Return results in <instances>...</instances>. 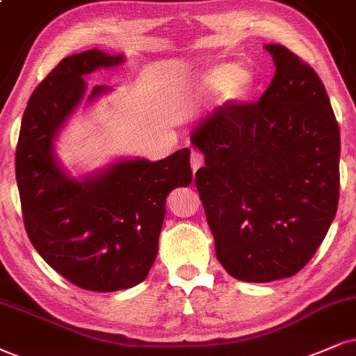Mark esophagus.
Here are the masks:
<instances>
[{
	"label": "esophagus",
	"mask_w": 356,
	"mask_h": 356,
	"mask_svg": "<svg viewBox=\"0 0 356 356\" xmlns=\"http://www.w3.org/2000/svg\"><path fill=\"white\" fill-rule=\"evenodd\" d=\"M204 161H205L204 152H200V151H197V149H192V152H191V164H192L193 172H195V170H199L202 165H204Z\"/></svg>",
	"instance_id": "obj_1"
}]
</instances>
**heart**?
I'll use <instances>...</instances> for the list:
<instances>
[{"label":"heart","instance_id":"obj_1","mask_svg":"<svg viewBox=\"0 0 356 356\" xmlns=\"http://www.w3.org/2000/svg\"><path fill=\"white\" fill-rule=\"evenodd\" d=\"M250 72L245 67H220V69L209 72V75L205 77V83L210 88L227 87L228 93L236 95L250 83Z\"/></svg>","mask_w":356,"mask_h":356}]
</instances>
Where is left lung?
Listing matches in <instances>:
<instances>
[{"label":"left lung","instance_id":"left-lung-1","mask_svg":"<svg viewBox=\"0 0 356 356\" xmlns=\"http://www.w3.org/2000/svg\"><path fill=\"white\" fill-rule=\"evenodd\" d=\"M276 74L259 102L228 100L199 123L195 186L230 276L291 277L312 259L339 207L340 131L316 70L266 44Z\"/></svg>","mask_w":356,"mask_h":356}]
</instances>
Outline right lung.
I'll use <instances>...</instances> for the list:
<instances>
[{"label":"right lung","instance_id":"obj_1","mask_svg":"<svg viewBox=\"0 0 356 356\" xmlns=\"http://www.w3.org/2000/svg\"><path fill=\"white\" fill-rule=\"evenodd\" d=\"M121 60L97 49L62 58L31 95L16 146V181L31 243L62 277L97 292L145 281L159 250L165 199L192 182L187 147L157 163H118L83 182L57 168L52 138L82 100L83 75ZM105 88L95 85L88 100Z\"/></svg>","mask_w":356,"mask_h":356}]
</instances>
